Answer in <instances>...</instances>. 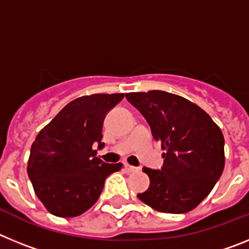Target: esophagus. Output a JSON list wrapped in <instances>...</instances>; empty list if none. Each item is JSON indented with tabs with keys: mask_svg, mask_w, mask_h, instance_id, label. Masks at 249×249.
Segmentation results:
<instances>
[{
	"mask_svg": "<svg viewBox=\"0 0 249 249\" xmlns=\"http://www.w3.org/2000/svg\"><path fill=\"white\" fill-rule=\"evenodd\" d=\"M124 169H126L127 172H137V171H140V168H136V167L129 166L127 163H124Z\"/></svg>",
	"mask_w": 249,
	"mask_h": 249,
	"instance_id": "1",
	"label": "esophagus"
}]
</instances>
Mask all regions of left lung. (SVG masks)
I'll use <instances>...</instances> for the list:
<instances>
[{"mask_svg":"<svg viewBox=\"0 0 249 249\" xmlns=\"http://www.w3.org/2000/svg\"><path fill=\"white\" fill-rule=\"evenodd\" d=\"M126 98L142 113L166 153L162 168L143 167L148 190L137 197L163 213H186L213 190L224 168V138L197 105L164 91L131 92Z\"/></svg>","mask_w":249,"mask_h":249,"instance_id":"obj_1","label":"left lung"}]
</instances>
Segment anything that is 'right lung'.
Wrapping results in <instances>:
<instances>
[{
	"instance_id": "1",
	"label": "right lung",
	"mask_w": 249,
	"mask_h": 249,
	"mask_svg": "<svg viewBox=\"0 0 249 249\" xmlns=\"http://www.w3.org/2000/svg\"><path fill=\"white\" fill-rule=\"evenodd\" d=\"M123 97L124 93H96L76 98L37 135L27 173L36 196L53 215L70 218L89 210L106 178L122 168V163H105L96 157L92 146H105L103 121Z\"/></svg>"
}]
</instances>
